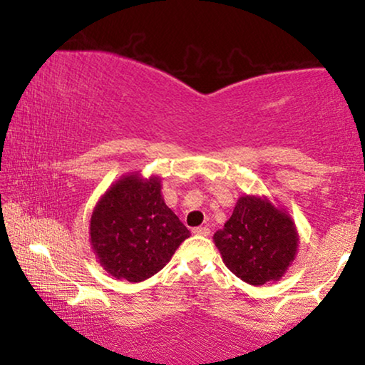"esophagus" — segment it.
Returning <instances> with one entry per match:
<instances>
[{"mask_svg": "<svg viewBox=\"0 0 365 365\" xmlns=\"http://www.w3.org/2000/svg\"><path fill=\"white\" fill-rule=\"evenodd\" d=\"M193 233L195 235H201V237H207L211 230H209V227H196L193 228Z\"/></svg>", "mask_w": 365, "mask_h": 365, "instance_id": "34e87169", "label": "esophagus"}]
</instances>
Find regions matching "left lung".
<instances>
[{
	"mask_svg": "<svg viewBox=\"0 0 365 365\" xmlns=\"http://www.w3.org/2000/svg\"><path fill=\"white\" fill-rule=\"evenodd\" d=\"M212 240L227 269L252 287L279 282L299 246L293 217L265 195L240 196L230 219Z\"/></svg>",
	"mask_w": 365,
	"mask_h": 365,
	"instance_id": "left-lung-1",
	"label": "left lung"
}]
</instances>
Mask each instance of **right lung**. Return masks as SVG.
Masks as SVG:
<instances>
[{
    "instance_id": "add662e5",
    "label": "right lung",
    "mask_w": 365,
    "mask_h": 365,
    "mask_svg": "<svg viewBox=\"0 0 365 365\" xmlns=\"http://www.w3.org/2000/svg\"><path fill=\"white\" fill-rule=\"evenodd\" d=\"M159 175H122L96 201L90 245L101 267L117 280L138 283L165 267L190 237L165 205Z\"/></svg>"
}]
</instances>
